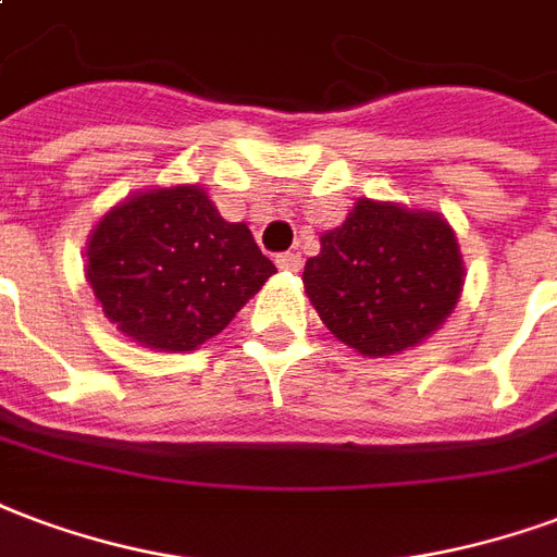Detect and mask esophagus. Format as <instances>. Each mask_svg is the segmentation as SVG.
<instances>
[{
  "instance_id": "34e87169",
  "label": "esophagus",
  "mask_w": 557,
  "mask_h": 557,
  "mask_svg": "<svg viewBox=\"0 0 557 557\" xmlns=\"http://www.w3.org/2000/svg\"><path fill=\"white\" fill-rule=\"evenodd\" d=\"M300 265H304V259H300V253H295V250H289V253H280V257H277V268H280V271H289V274H298Z\"/></svg>"
}]
</instances>
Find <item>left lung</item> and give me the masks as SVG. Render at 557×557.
I'll return each mask as SVG.
<instances>
[{"label": "left lung", "instance_id": "obj_1", "mask_svg": "<svg viewBox=\"0 0 557 557\" xmlns=\"http://www.w3.org/2000/svg\"><path fill=\"white\" fill-rule=\"evenodd\" d=\"M455 230L431 209L360 197L321 233L304 289L324 327L362 357H393L436 333L463 292Z\"/></svg>", "mask_w": 557, "mask_h": 557}]
</instances>
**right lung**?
Wrapping results in <instances>:
<instances>
[{"instance_id":"right-lung-1","label":"right lung","mask_w":557,"mask_h":557,"mask_svg":"<svg viewBox=\"0 0 557 557\" xmlns=\"http://www.w3.org/2000/svg\"><path fill=\"white\" fill-rule=\"evenodd\" d=\"M277 268L203 185L141 188L94 224L85 280L106 319L152 351H195Z\"/></svg>"}]
</instances>
